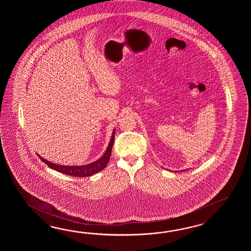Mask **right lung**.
<instances>
[{
  "label": "right lung",
  "mask_w": 251,
  "mask_h": 251,
  "mask_svg": "<svg viewBox=\"0 0 251 251\" xmlns=\"http://www.w3.org/2000/svg\"><path fill=\"white\" fill-rule=\"evenodd\" d=\"M114 139H115V131L113 132L112 137L110 139V142L108 144L106 152L102 156L100 160H96L92 163H90L88 165L84 166H63L57 165V164H53L50 161H48L45 159H43L42 157H40L38 155V157L40 158V160L44 161L47 165L53 169L54 171H59L61 173H64L66 175L74 176H80V177H84V176H90L96 174L98 172L102 171L104 168H106L107 162L110 158L111 155V151H112L113 144H114Z\"/></svg>",
  "instance_id": "right-lung-1"
}]
</instances>
